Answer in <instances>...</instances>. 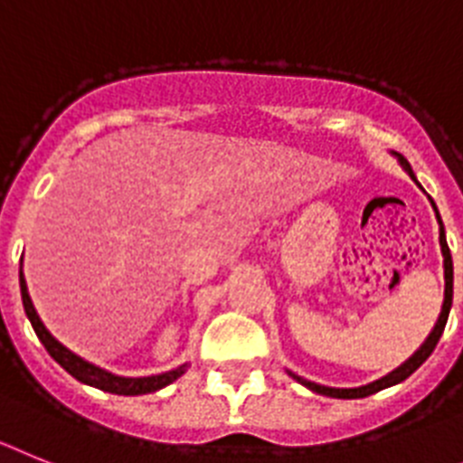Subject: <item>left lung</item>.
<instances>
[{
	"mask_svg": "<svg viewBox=\"0 0 463 463\" xmlns=\"http://www.w3.org/2000/svg\"><path fill=\"white\" fill-rule=\"evenodd\" d=\"M401 163V167H403L405 172L410 175V179L420 186V182H417L415 172H412V167H410L408 160L403 158V156H396ZM421 188V186H420ZM431 200V198H429ZM431 207L433 212H436V219H438V226H440V251H443V270H445V298H443V307H440V315H438V321L436 326H433V331L429 333V337H426L424 343L420 345V349H417L412 356H410L408 361H403V364L396 368V371H392L389 375L380 377V380L371 382V384H364V387H354V389H337V387H324V384H317V382H309L305 380V377L296 375V373L287 371L288 375L293 377L296 382H300L303 387H307L309 392L315 393H321V396H331V399H365V396H371V393H377L382 392V389L387 387H393V384H399V382L408 380L412 373L420 368L421 364H424L429 356H431V352L436 349L438 340H440V335H443L445 331V324H448V317H449V307H452V279H454V270H452V256H449V247H448V240H445V228H443V221H440V214H438V207L436 203L431 200Z\"/></svg>",
	"mask_w": 463,
	"mask_h": 463,
	"instance_id": "left-lung-1",
	"label": "left lung"
}]
</instances>
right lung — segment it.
Here are the masks:
<instances>
[{"label": "right lung", "instance_id": "right-lung-1", "mask_svg": "<svg viewBox=\"0 0 463 463\" xmlns=\"http://www.w3.org/2000/svg\"><path fill=\"white\" fill-rule=\"evenodd\" d=\"M20 296H23V307H25V315L30 319L32 328L37 333V337L42 340V345L46 347V352L62 365L64 371L70 373L71 377H76L83 384H90L95 389H102V392L109 393H118V396H142V393H151L158 392V389L167 387L175 380L186 373L188 364L179 365L175 371L160 373V375H148V377H123V375H114V373L104 371L99 365L90 364V361L81 359L79 354H74L71 349L64 347L62 343H58L51 331L43 326V321L39 319L37 309L32 305L30 293H27V281L25 275H23V263H20Z\"/></svg>", "mask_w": 463, "mask_h": 463}]
</instances>
